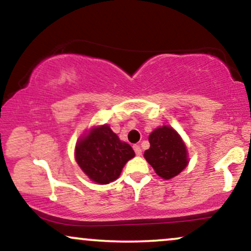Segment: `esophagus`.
<instances>
[{
    "instance_id": "34e87169",
    "label": "esophagus",
    "mask_w": 251,
    "mask_h": 251,
    "mask_svg": "<svg viewBox=\"0 0 251 251\" xmlns=\"http://www.w3.org/2000/svg\"><path fill=\"white\" fill-rule=\"evenodd\" d=\"M133 150H134L135 154H137V155H142V148H140L139 145H134L133 146Z\"/></svg>"
}]
</instances>
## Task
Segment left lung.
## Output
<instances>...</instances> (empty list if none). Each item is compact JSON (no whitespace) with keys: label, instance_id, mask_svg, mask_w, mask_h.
Wrapping results in <instances>:
<instances>
[{"label":"left lung","instance_id":"1","mask_svg":"<svg viewBox=\"0 0 251 251\" xmlns=\"http://www.w3.org/2000/svg\"><path fill=\"white\" fill-rule=\"evenodd\" d=\"M150 149L144 157L163 179H171L179 175L189 164L188 149L175 128L160 126L149 137Z\"/></svg>","mask_w":251,"mask_h":251}]
</instances>
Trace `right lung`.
Here are the masks:
<instances>
[{"label": "right lung", "mask_w": 251, "mask_h": 251, "mask_svg": "<svg viewBox=\"0 0 251 251\" xmlns=\"http://www.w3.org/2000/svg\"><path fill=\"white\" fill-rule=\"evenodd\" d=\"M135 155L133 149L105 124L94 126L77 139L75 160L92 181L108 184L119 178L125 164Z\"/></svg>", "instance_id": "right-lung-1"}]
</instances>
